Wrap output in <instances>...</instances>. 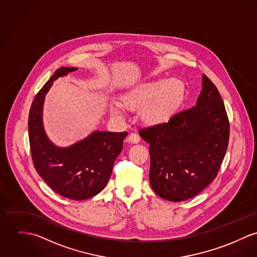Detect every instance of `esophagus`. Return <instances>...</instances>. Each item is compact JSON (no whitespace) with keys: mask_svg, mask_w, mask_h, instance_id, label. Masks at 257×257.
<instances>
[{"mask_svg":"<svg viewBox=\"0 0 257 257\" xmlns=\"http://www.w3.org/2000/svg\"><path fill=\"white\" fill-rule=\"evenodd\" d=\"M128 141L132 144H138L140 142V137H139V135H137L135 133H131L128 137Z\"/></svg>","mask_w":257,"mask_h":257,"instance_id":"1","label":"esophagus"}]
</instances>
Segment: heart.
<instances>
[{
  "label": "heart",
  "mask_w": 257,
  "mask_h": 257,
  "mask_svg": "<svg viewBox=\"0 0 257 257\" xmlns=\"http://www.w3.org/2000/svg\"><path fill=\"white\" fill-rule=\"evenodd\" d=\"M186 87L179 79L152 81L135 86L122 97L123 104L130 110H141V120L151 127L169 123L177 112L185 97ZM111 114L122 117V105L111 103Z\"/></svg>",
  "instance_id": "1"
}]
</instances>
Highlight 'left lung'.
I'll list each match as a JSON object with an SVG mask.
<instances>
[{
    "label": "left lung",
    "instance_id": "obj_1",
    "mask_svg": "<svg viewBox=\"0 0 257 257\" xmlns=\"http://www.w3.org/2000/svg\"><path fill=\"white\" fill-rule=\"evenodd\" d=\"M139 134L149 143L153 190L180 202L198 195L217 176L228 148V115L217 87L202 75L195 106Z\"/></svg>",
    "mask_w": 257,
    "mask_h": 257
}]
</instances>
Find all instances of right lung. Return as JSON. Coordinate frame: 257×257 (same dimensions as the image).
Wrapping results in <instances>:
<instances>
[{"instance_id":"1","label":"right lung","mask_w":257,"mask_h":257,"mask_svg":"<svg viewBox=\"0 0 257 257\" xmlns=\"http://www.w3.org/2000/svg\"><path fill=\"white\" fill-rule=\"evenodd\" d=\"M77 70L58 69L36 94L29 111V136L33 165L42 179L63 197L85 200L106 186L128 133L96 130L68 147H59L49 139L43 124L45 96L54 81Z\"/></svg>"}]
</instances>
